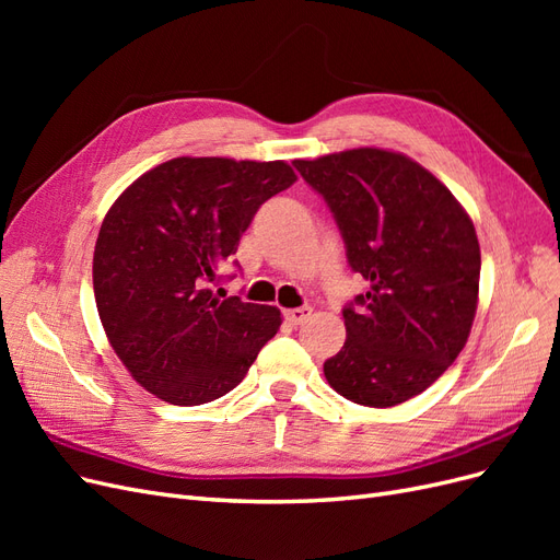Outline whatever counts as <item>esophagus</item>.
<instances>
[{
    "label": "esophagus",
    "mask_w": 560,
    "mask_h": 560,
    "mask_svg": "<svg viewBox=\"0 0 560 560\" xmlns=\"http://www.w3.org/2000/svg\"><path fill=\"white\" fill-rule=\"evenodd\" d=\"M311 315V308L303 306V308H292V311H284V319L290 322V325H301V322H306Z\"/></svg>",
    "instance_id": "1"
}]
</instances>
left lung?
Returning a JSON list of instances; mask_svg holds the SVG:
<instances>
[{
  "instance_id": "8db88e82",
  "label": "left lung",
  "mask_w": 560,
  "mask_h": 560,
  "mask_svg": "<svg viewBox=\"0 0 560 560\" xmlns=\"http://www.w3.org/2000/svg\"><path fill=\"white\" fill-rule=\"evenodd\" d=\"M325 198L369 292L343 308L346 343L325 362L338 395L387 409L428 389L465 348L481 252L469 214L413 159L360 147L294 161Z\"/></svg>"
}]
</instances>
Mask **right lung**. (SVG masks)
I'll list each match as a JSON object with an SVG mask.
<instances>
[{"instance_id": "right-lung-1", "label": "right lung", "mask_w": 560, "mask_h": 560, "mask_svg": "<svg viewBox=\"0 0 560 560\" xmlns=\"http://www.w3.org/2000/svg\"><path fill=\"white\" fill-rule=\"evenodd\" d=\"M296 182L284 161H165L114 200L93 254L100 322L118 360L177 406L224 397L282 325L276 306L210 282L264 202Z\"/></svg>"}]
</instances>
